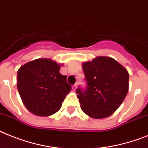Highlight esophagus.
<instances>
[{
	"label": "esophagus",
	"mask_w": 148,
	"mask_h": 148,
	"mask_svg": "<svg viewBox=\"0 0 148 148\" xmlns=\"http://www.w3.org/2000/svg\"><path fill=\"white\" fill-rule=\"evenodd\" d=\"M77 88V84H74V86H72V89H73V90L74 91H76Z\"/></svg>",
	"instance_id": "obj_1"
}]
</instances>
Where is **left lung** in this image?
<instances>
[{
  "mask_svg": "<svg viewBox=\"0 0 148 148\" xmlns=\"http://www.w3.org/2000/svg\"><path fill=\"white\" fill-rule=\"evenodd\" d=\"M87 82L85 91L77 90L82 111L93 119H104L115 112L128 91L129 74L111 57L98 56L82 64Z\"/></svg>",
  "mask_w": 148,
  "mask_h": 148,
  "instance_id": "8db88e82",
  "label": "left lung"
}]
</instances>
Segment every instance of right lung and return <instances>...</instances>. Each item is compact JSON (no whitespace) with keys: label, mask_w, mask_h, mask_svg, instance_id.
<instances>
[{"label":"right lung","mask_w":148,"mask_h":148,"mask_svg":"<svg viewBox=\"0 0 148 148\" xmlns=\"http://www.w3.org/2000/svg\"><path fill=\"white\" fill-rule=\"evenodd\" d=\"M63 64L51 58H38L21 66L17 72V89L25 107L36 116L57 112L71 90L67 77L60 74Z\"/></svg>","instance_id":"add662e5"}]
</instances>
